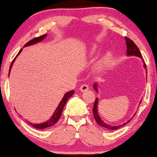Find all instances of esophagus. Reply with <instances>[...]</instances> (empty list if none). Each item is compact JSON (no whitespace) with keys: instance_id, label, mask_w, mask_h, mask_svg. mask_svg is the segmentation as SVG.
I'll return each instance as SVG.
<instances>
[{"instance_id":"obj_1","label":"esophagus","mask_w":157,"mask_h":157,"mask_svg":"<svg viewBox=\"0 0 157 157\" xmlns=\"http://www.w3.org/2000/svg\"><path fill=\"white\" fill-rule=\"evenodd\" d=\"M89 89V85L88 84H86V83H83V84H82L81 86V87H80V91H87L88 89Z\"/></svg>"}]
</instances>
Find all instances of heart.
<instances>
[{
  "label": "heart",
  "instance_id": "heart-1",
  "mask_svg": "<svg viewBox=\"0 0 157 157\" xmlns=\"http://www.w3.org/2000/svg\"><path fill=\"white\" fill-rule=\"evenodd\" d=\"M110 57H111V56H110V53H106V54L104 55V56L101 59V60L100 61V64H105L106 63V62H108L109 61V60L110 59Z\"/></svg>",
  "mask_w": 157,
  "mask_h": 157
}]
</instances>
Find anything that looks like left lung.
I'll return each instance as SVG.
<instances>
[{"instance_id":"obj_1","label":"left lung","mask_w":157,"mask_h":157,"mask_svg":"<svg viewBox=\"0 0 157 157\" xmlns=\"http://www.w3.org/2000/svg\"><path fill=\"white\" fill-rule=\"evenodd\" d=\"M125 40H126V46H127V50H126L127 56H139L142 59V56H141V54L140 51H139V49L138 48V47H137L136 45L134 44V42L132 40H131L130 38H128L127 37H125ZM143 62H144V67L146 68H147V66H146L144 60H143ZM94 89H95L96 91H97V86H96V83L94 85ZM98 101V98H96L95 101H94V107H93V113H94V117L96 120V123H97L98 125H100L101 126H103V127L108 128V129H110V130H115V129H117V128H120L121 126H124L125 124L128 123V122L132 120V119L128 120L126 123H124L122 124V125H120V126H110V125H109V124L104 123V122L101 120V119L100 118L99 115H98V110H97Z\"/></svg>"}]
</instances>
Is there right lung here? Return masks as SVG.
I'll return each mask as SVG.
<instances>
[{"mask_svg": "<svg viewBox=\"0 0 157 157\" xmlns=\"http://www.w3.org/2000/svg\"><path fill=\"white\" fill-rule=\"evenodd\" d=\"M46 36H47L46 34H44V35L40 36H39V37H36L35 38H33V39L31 40H29V42L26 43V44L24 45V46H30V45L35 44H36V43L41 41V40L44 39V38L46 37ZM21 51H22V49H21V50L19 51V52L18 53V54L16 55V56H18V55L21 53ZM16 56L15 57V59L13 60L12 63H11V64H10V69H9V73H10V68H11V67H12V65H13V62L15 61V59H16ZM74 94V91H71L69 92H67V93H66L65 95H64L63 99H62V101H61V102H60L59 106L57 107L56 110L55 111V112H54V113H53V115L52 116V117H51V119L48 120V121H47L46 122H45V123L39 124H31V123H30V122H29V121H28V123H29L30 125H31L32 126H33V127L36 128H38V129H43V128H48V127H50V126H53L59 120L60 117H61V116L62 111H63V107L65 106V105L66 104V102H67V101H68V98H69L71 96Z\"/></svg>", "mask_w": 157, "mask_h": 157, "instance_id": "add662e5", "label": "right lung"}]
</instances>
